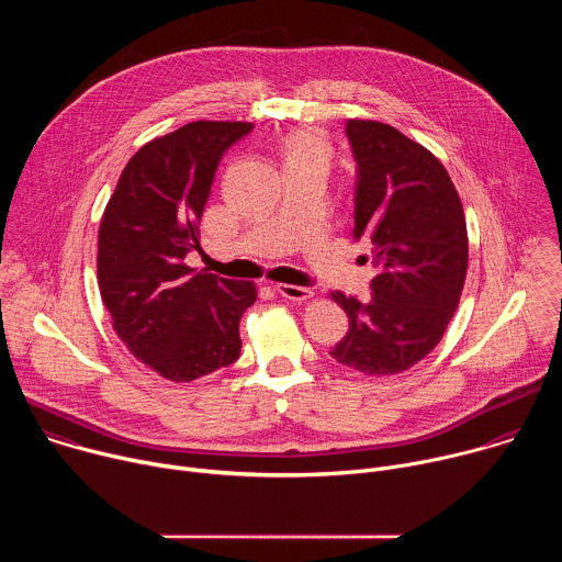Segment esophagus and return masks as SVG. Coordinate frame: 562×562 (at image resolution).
Instances as JSON below:
<instances>
[{
	"label": "esophagus",
	"mask_w": 562,
	"mask_h": 562,
	"mask_svg": "<svg viewBox=\"0 0 562 562\" xmlns=\"http://www.w3.org/2000/svg\"><path fill=\"white\" fill-rule=\"evenodd\" d=\"M276 291L286 297V300H293V302H302V300H308L313 297V289L308 286H295V284H276Z\"/></svg>",
	"instance_id": "esophagus-1"
}]
</instances>
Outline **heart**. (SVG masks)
Here are the masks:
<instances>
[{
	"label": "heart",
	"instance_id": "1",
	"mask_svg": "<svg viewBox=\"0 0 562 562\" xmlns=\"http://www.w3.org/2000/svg\"><path fill=\"white\" fill-rule=\"evenodd\" d=\"M284 153H286V162H315V165H329L331 148L329 142L325 139L323 133H317L313 128H300L291 133L284 139Z\"/></svg>",
	"mask_w": 562,
	"mask_h": 562
}]
</instances>
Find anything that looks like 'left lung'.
Returning <instances> with one entry per match:
<instances>
[{"label":"left lung","mask_w":562,"mask_h":562,"mask_svg":"<svg viewBox=\"0 0 562 562\" xmlns=\"http://www.w3.org/2000/svg\"><path fill=\"white\" fill-rule=\"evenodd\" d=\"M347 137L358 165L353 237L369 245L378 276L367 302L331 293L349 315L331 358L391 375L431 353L453 317L469 260L467 224L447 169L425 146L373 120H349Z\"/></svg>","instance_id":"obj_1"}]
</instances>
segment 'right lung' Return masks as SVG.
Listing matches in <instances>:
<instances>
[{
    "mask_svg": "<svg viewBox=\"0 0 562 562\" xmlns=\"http://www.w3.org/2000/svg\"><path fill=\"white\" fill-rule=\"evenodd\" d=\"M249 122H191L150 139L124 167L98 243V282L113 329L131 353L173 382L239 358V317L254 282L184 265L200 249V217L222 155Z\"/></svg>",
    "mask_w": 562,
    "mask_h": 562,
    "instance_id": "obj_1",
    "label": "right lung"
}]
</instances>
